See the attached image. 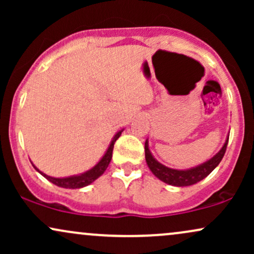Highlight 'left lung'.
<instances>
[{"label": "left lung", "mask_w": 254, "mask_h": 254, "mask_svg": "<svg viewBox=\"0 0 254 254\" xmlns=\"http://www.w3.org/2000/svg\"><path fill=\"white\" fill-rule=\"evenodd\" d=\"M228 138L224 142L223 147L221 148V150L218 151L215 156H212L210 160H208L204 164L197 166V167L190 168V170L185 171H179V170H173V168L166 167L160 162H157L154 156L151 155L149 147H148V139L145 141L144 144V151H145V161H147L148 167L153 172V174L155 177L159 178L161 182L166 184H170L173 186H190L193 185L200 180H203L204 178L208 177L215 168L217 167L218 164L221 162L222 157L226 153L227 144H228Z\"/></svg>", "instance_id": "8db88e82"}]
</instances>
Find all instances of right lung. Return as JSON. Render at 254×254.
Returning <instances> with one entry per match:
<instances>
[{"label":"right lung","mask_w":254,"mask_h":254,"mask_svg":"<svg viewBox=\"0 0 254 254\" xmlns=\"http://www.w3.org/2000/svg\"><path fill=\"white\" fill-rule=\"evenodd\" d=\"M122 131H123V130L118 131V132L115 135V137H113V139H112V142H111L109 149H107L106 153H105L103 159H101L100 161H99L98 164L92 168V170L84 172V173L80 174V176H72V177H66V178H54V177H50V176H46V174H44L43 172H40L37 167H34V168H36V170L39 172L42 176L45 177L46 179L49 180V182L55 184V185L60 186V188H64V189H81V188H84V186L92 184L95 179H98V178L100 177L105 171H106V168L109 167L111 159H112L113 145H115V142L119 138V136L122 135Z\"/></svg>","instance_id":"obj_1"}]
</instances>
